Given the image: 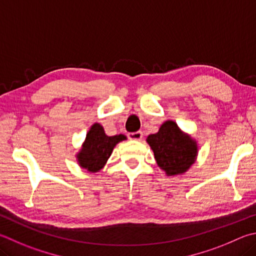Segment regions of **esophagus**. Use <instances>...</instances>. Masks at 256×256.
Returning <instances> with one entry per match:
<instances>
[{
    "label": "esophagus",
    "instance_id": "34e87169",
    "mask_svg": "<svg viewBox=\"0 0 256 256\" xmlns=\"http://www.w3.org/2000/svg\"><path fill=\"white\" fill-rule=\"evenodd\" d=\"M128 136L130 140L140 141V140H142V138H143V133L141 131H138V132H134V133H128Z\"/></svg>",
    "mask_w": 256,
    "mask_h": 256
}]
</instances>
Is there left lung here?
Listing matches in <instances>:
<instances>
[{
	"label": "left lung",
	"instance_id": "obj_1",
	"mask_svg": "<svg viewBox=\"0 0 256 256\" xmlns=\"http://www.w3.org/2000/svg\"><path fill=\"white\" fill-rule=\"evenodd\" d=\"M146 142L156 164L168 176L186 174L197 160L199 148L196 138L184 132L174 120L162 123L159 131L146 138Z\"/></svg>",
	"mask_w": 256,
	"mask_h": 256
}]
</instances>
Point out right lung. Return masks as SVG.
Listing matches in <instances>:
<instances>
[{"label": "right lung", "mask_w": 256, "mask_h": 256, "mask_svg": "<svg viewBox=\"0 0 256 256\" xmlns=\"http://www.w3.org/2000/svg\"><path fill=\"white\" fill-rule=\"evenodd\" d=\"M128 140L124 134L108 136L100 123H94L88 130L85 141L76 153V160L82 169L95 174L104 168L116 144Z\"/></svg>", "instance_id": "obj_1"}]
</instances>
